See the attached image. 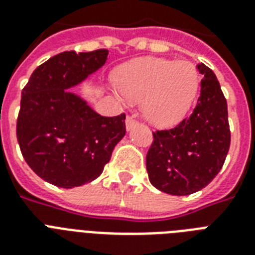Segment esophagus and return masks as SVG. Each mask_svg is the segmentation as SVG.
<instances>
[{
  "label": "esophagus",
  "mask_w": 255,
  "mask_h": 255,
  "mask_svg": "<svg viewBox=\"0 0 255 255\" xmlns=\"http://www.w3.org/2000/svg\"><path fill=\"white\" fill-rule=\"evenodd\" d=\"M136 124H137V120H136L133 116L128 115L127 119H126V126H127V129H131L133 126H136Z\"/></svg>",
  "instance_id": "obj_1"
}]
</instances>
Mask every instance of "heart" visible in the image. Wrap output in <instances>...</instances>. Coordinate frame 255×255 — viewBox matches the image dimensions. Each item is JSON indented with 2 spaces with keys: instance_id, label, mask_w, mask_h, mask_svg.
<instances>
[{
  "instance_id": "heart-1",
  "label": "heart",
  "mask_w": 255,
  "mask_h": 255,
  "mask_svg": "<svg viewBox=\"0 0 255 255\" xmlns=\"http://www.w3.org/2000/svg\"><path fill=\"white\" fill-rule=\"evenodd\" d=\"M116 81L126 99L143 100L145 118L160 127L176 124L189 112L200 86L198 71L190 62L161 58L127 63Z\"/></svg>"
}]
</instances>
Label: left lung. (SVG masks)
<instances>
[{"label":"left lung","mask_w":255,"mask_h":255,"mask_svg":"<svg viewBox=\"0 0 255 255\" xmlns=\"http://www.w3.org/2000/svg\"><path fill=\"white\" fill-rule=\"evenodd\" d=\"M197 69L204 78L193 112L176 127L152 132L145 159L152 185L174 196L205 188L221 170L230 147L225 96L208 66L198 63Z\"/></svg>","instance_id":"left-lung-1"}]
</instances>
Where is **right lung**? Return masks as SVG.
<instances>
[{"instance_id":"obj_1","label":"right lung","mask_w":255,"mask_h":255,"mask_svg":"<svg viewBox=\"0 0 255 255\" xmlns=\"http://www.w3.org/2000/svg\"><path fill=\"white\" fill-rule=\"evenodd\" d=\"M108 50L63 51L38 66L22 90L17 140L22 156L45 181L59 188L102 174L126 135V114L99 115L70 92L107 61Z\"/></svg>"}]
</instances>
